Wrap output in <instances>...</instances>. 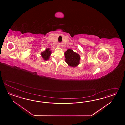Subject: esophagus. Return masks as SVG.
<instances>
[{
	"instance_id": "34e87169",
	"label": "esophagus",
	"mask_w": 125,
	"mask_h": 125,
	"mask_svg": "<svg viewBox=\"0 0 125 125\" xmlns=\"http://www.w3.org/2000/svg\"><path fill=\"white\" fill-rule=\"evenodd\" d=\"M58 47H60L61 46V43H60V42H59V43H58Z\"/></svg>"
}]
</instances>
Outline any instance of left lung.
<instances>
[{
	"label": "left lung",
	"mask_w": 125,
	"mask_h": 125,
	"mask_svg": "<svg viewBox=\"0 0 125 125\" xmlns=\"http://www.w3.org/2000/svg\"><path fill=\"white\" fill-rule=\"evenodd\" d=\"M65 62L71 67H76L79 64L80 55L71 49H67L64 53Z\"/></svg>",
	"instance_id": "1"
}]
</instances>
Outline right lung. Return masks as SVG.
Masks as SVG:
<instances>
[{"instance_id":"right-lung-1","label":"right lung","mask_w":125,"mask_h":125,"mask_svg":"<svg viewBox=\"0 0 125 125\" xmlns=\"http://www.w3.org/2000/svg\"><path fill=\"white\" fill-rule=\"evenodd\" d=\"M51 50H50L49 49H47L45 51L42 52L41 53V55L42 57L44 59V60L47 61L49 59L50 55L51 54Z\"/></svg>"}]
</instances>
